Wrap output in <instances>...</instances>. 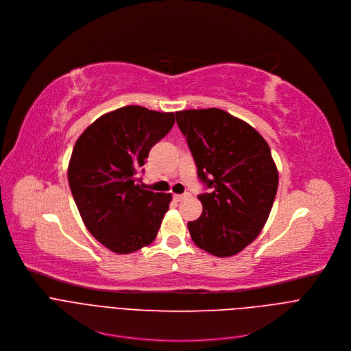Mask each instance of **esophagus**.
Instances as JSON below:
<instances>
[{"instance_id":"obj_1","label":"esophagus","mask_w":351,"mask_h":351,"mask_svg":"<svg viewBox=\"0 0 351 351\" xmlns=\"http://www.w3.org/2000/svg\"><path fill=\"white\" fill-rule=\"evenodd\" d=\"M189 196V193H181V195H174V199L177 200V202H180V200H182V199H185V197H188Z\"/></svg>"}]
</instances>
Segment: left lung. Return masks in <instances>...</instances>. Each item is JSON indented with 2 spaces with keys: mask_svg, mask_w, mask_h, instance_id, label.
Wrapping results in <instances>:
<instances>
[{
  "mask_svg": "<svg viewBox=\"0 0 351 351\" xmlns=\"http://www.w3.org/2000/svg\"><path fill=\"white\" fill-rule=\"evenodd\" d=\"M197 167L212 191L199 195L203 212L188 230L195 245L230 257L261 232L276 195L278 170L265 139L246 121L226 110L176 112Z\"/></svg>",
  "mask_w": 351,
  "mask_h": 351,
  "instance_id": "obj_1",
  "label": "left lung"
}]
</instances>
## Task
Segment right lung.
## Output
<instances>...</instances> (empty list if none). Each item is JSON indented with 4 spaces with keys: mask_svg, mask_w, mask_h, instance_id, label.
<instances>
[{
    "mask_svg": "<svg viewBox=\"0 0 351 351\" xmlns=\"http://www.w3.org/2000/svg\"><path fill=\"white\" fill-rule=\"evenodd\" d=\"M174 120L173 112L130 105L102 114L76 141L70 191L90 234L114 253L136 252L158 235L171 193L148 191L138 176Z\"/></svg>",
    "mask_w": 351,
    "mask_h": 351,
    "instance_id": "obj_1",
    "label": "right lung"
}]
</instances>
